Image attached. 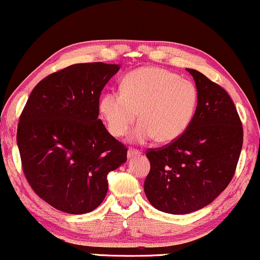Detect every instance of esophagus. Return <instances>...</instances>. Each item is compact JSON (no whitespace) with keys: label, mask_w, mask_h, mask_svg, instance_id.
<instances>
[{"label":"esophagus","mask_w":260,"mask_h":260,"mask_svg":"<svg viewBox=\"0 0 260 260\" xmlns=\"http://www.w3.org/2000/svg\"><path fill=\"white\" fill-rule=\"evenodd\" d=\"M135 155H140V150L139 149H135V148L127 149V158L131 159V158H134Z\"/></svg>","instance_id":"1"}]
</instances>
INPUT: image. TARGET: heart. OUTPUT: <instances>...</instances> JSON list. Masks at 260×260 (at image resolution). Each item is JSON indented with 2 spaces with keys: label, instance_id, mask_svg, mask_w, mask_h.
Returning a JSON list of instances; mask_svg holds the SVG:
<instances>
[{
  "label": "heart",
  "instance_id": "b5f03b06",
  "mask_svg": "<svg viewBox=\"0 0 260 260\" xmlns=\"http://www.w3.org/2000/svg\"><path fill=\"white\" fill-rule=\"evenodd\" d=\"M199 92L193 82L155 66L130 72L121 90H111L100 99V113L107 130L123 137L136 121L141 123L129 137L131 142H146L153 137L169 143L185 133L197 112Z\"/></svg>",
  "mask_w": 260,
  "mask_h": 260
}]
</instances>
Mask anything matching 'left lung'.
<instances>
[{"label": "left lung", "mask_w": 260, "mask_h": 260, "mask_svg": "<svg viewBox=\"0 0 260 260\" xmlns=\"http://www.w3.org/2000/svg\"><path fill=\"white\" fill-rule=\"evenodd\" d=\"M199 92L195 115L179 139L148 149L145 193L156 210L185 214L211 204L235 174L243 142L242 123L222 86L187 69Z\"/></svg>", "instance_id": "8db88e82"}]
</instances>
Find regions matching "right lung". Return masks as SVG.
Listing matches in <instances>:
<instances>
[{"label": "right lung", "mask_w": 260, "mask_h": 260, "mask_svg": "<svg viewBox=\"0 0 260 260\" xmlns=\"http://www.w3.org/2000/svg\"><path fill=\"white\" fill-rule=\"evenodd\" d=\"M119 70L75 63L35 86L19 118L22 171L41 199L56 210L83 214L107 194L108 172L126 161L127 148L99 119L102 89Z\"/></svg>", "instance_id": "obj_1"}]
</instances>
